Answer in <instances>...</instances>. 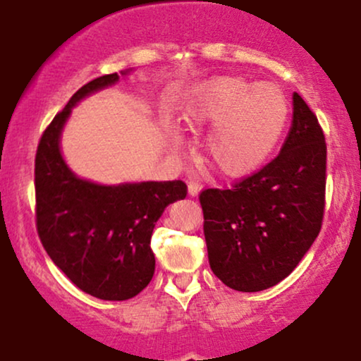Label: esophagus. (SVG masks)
<instances>
[{"instance_id":"obj_1","label":"esophagus","mask_w":361,"mask_h":361,"mask_svg":"<svg viewBox=\"0 0 361 361\" xmlns=\"http://www.w3.org/2000/svg\"><path fill=\"white\" fill-rule=\"evenodd\" d=\"M200 190H202V186L198 183H195V181H190V183H188V195H190V197H197V195L200 193Z\"/></svg>"}]
</instances>
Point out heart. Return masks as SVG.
Instances as JSON below:
<instances>
[{
    "instance_id": "1",
    "label": "heart",
    "mask_w": 361,
    "mask_h": 361,
    "mask_svg": "<svg viewBox=\"0 0 361 361\" xmlns=\"http://www.w3.org/2000/svg\"><path fill=\"white\" fill-rule=\"evenodd\" d=\"M288 117L290 105L280 86L229 74L202 82L185 114L192 128H212L205 144L209 163L233 180L255 175L271 159ZM169 142L180 147V132H171Z\"/></svg>"
}]
</instances>
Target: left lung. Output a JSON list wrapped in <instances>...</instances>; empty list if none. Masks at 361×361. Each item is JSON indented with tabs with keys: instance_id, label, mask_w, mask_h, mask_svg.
I'll return each instance as SVG.
<instances>
[{
	"instance_id": "1",
	"label": "left lung",
	"mask_w": 361,
	"mask_h": 361,
	"mask_svg": "<svg viewBox=\"0 0 361 361\" xmlns=\"http://www.w3.org/2000/svg\"><path fill=\"white\" fill-rule=\"evenodd\" d=\"M280 154L234 188L200 193L214 275L238 292H259L295 270L324 215L326 140L317 117L293 93Z\"/></svg>"
}]
</instances>
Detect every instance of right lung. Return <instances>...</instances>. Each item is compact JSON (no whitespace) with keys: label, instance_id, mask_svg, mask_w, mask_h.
<instances>
[{"label":"right lung","instance_id":"right-lung-1","mask_svg":"<svg viewBox=\"0 0 361 361\" xmlns=\"http://www.w3.org/2000/svg\"><path fill=\"white\" fill-rule=\"evenodd\" d=\"M118 80L117 73L106 74L78 90L45 128L35 156L42 246L78 288L102 300L132 299L147 287L156 268L152 229L169 204L186 197L180 180L94 183L78 176L62 157L61 135L74 106Z\"/></svg>","mask_w":361,"mask_h":361}]
</instances>
